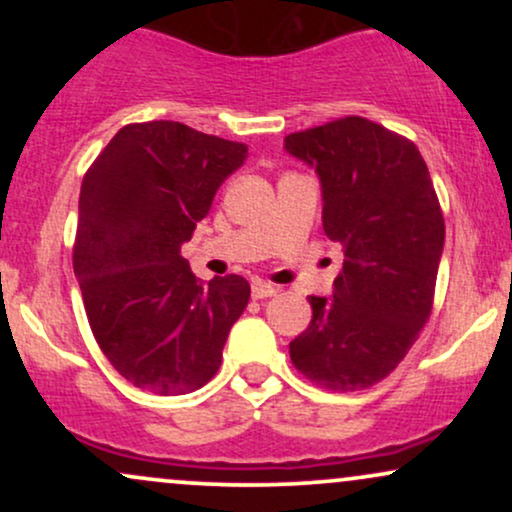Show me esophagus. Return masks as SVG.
Returning a JSON list of instances; mask_svg holds the SVG:
<instances>
[{
  "mask_svg": "<svg viewBox=\"0 0 512 512\" xmlns=\"http://www.w3.org/2000/svg\"><path fill=\"white\" fill-rule=\"evenodd\" d=\"M276 293V286H272V284H267V281H252V298H255V301H262V298H269V296H274Z\"/></svg>",
  "mask_w": 512,
  "mask_h": 512,
  "instance_id": "esophagus-1",
  "label": "esophagus"
}]
</instances>
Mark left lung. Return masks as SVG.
<instances>
[{
    "instance_id": "left-lung-1",
    "label": "left lung",
    "mask_w": 512,
    "mask_h": 512,
    "mask_svg": "<svg viewBox=\"0 0 512 512\" xmlns=\"http://www.w3.org/2000/svg\"><path fill=\"white\" fill-rule=\"evenodd\" d=\"M284 149L315 168L322 228L344 250L332 296L289 344L308 380L354 392L387 378L433 308L445 221L414 142L366 117L293 132Z\"/></svg>"
}]
</instances>
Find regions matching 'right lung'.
Returning a JSON list of instances; mask_svg holds the SVG:
<instances>
[{"mask_svg":"<svg viewBox=\"0 0 512 512\" xmlns=\"http://www.w3.org/2000/svg\"><path fill=\"white\" fill-rule=\"evenodd\" d=\"M245 158V144L156 120L122 127L86 170L74 274L98 346L142 390L207 385L250 301L243 276L204 284L180 255Z\"/></svg>","mask_w":512,"mask_h":512,"instance_id":"add662e5","label":"right lung"}]
</instances>
